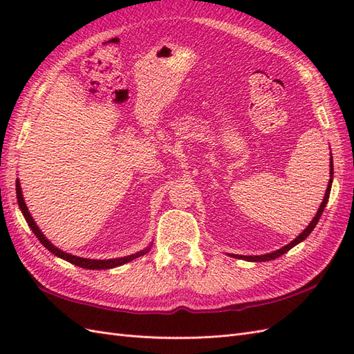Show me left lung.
<instances>
[{
  "label": "left lung",
  "mask_w": 354,
  "mask_h": 354,
  "mask_svg": "<svg viewBox=\"0 0 354 354\" xmlns=\"http://www.w3.org/2000/svg\"><path fill=\"white\" fill-rule=\"evenodd\" d=\"M332 177H334V162H332V156H330V178H329V183H328V189H326L325 198H324L322 203H320V208L317 209V214H316V216H315V218L312 220V223L308 224L307 229H304V232H303L301 234H299V236H297V238H295V239H294L291 243L285 245L283 248L277 250V251H274V252H270V254H264V255H255V257H251V255H233L234 259H243V260H246V261H270V260H274V259H277V257L283 255L285 252H288V251L291 250V248H294V246H295L297 243L303 242V241H304V239L308 236V234L313 232V229L316 227V224H317V221H319L320 216H322V212H324V209H325V207H326L328 199H329V194H330Z\"/></svg>",
  "instance_id": "8db88e82"
}]
</instances>
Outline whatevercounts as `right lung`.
Here are the masks:
<instances>
[{
	"label": "right lung",
	"mask_w": 354,
	"mask_h": 354,
	"mask_svg": "<svg viewBox=\"0 0 354 354\" xmlns=\"http://www.w3.org/2000/svg\"><path fill=\"white\" fill-rule=\"evenodd\" d=\"M16 194H17L19 207H20V209H22L24 216H25V218H26V221H28V224H29V227L32 229V232L35 233V236L39 239V242H41L42 245H44L50 252H53L55 255L60 257V259L66 260V261H69V263H72V264H75V266L84 267V269H93V270H94V269H95V270H100V269H112V267L125 264V263H128V261H131V260L137 259V257H142V255H145L149 250H151V248H146V250H143V251H140V252H137V254L128 255V257H122V259H115V260H88V259H81V257L71 255V254L63 252V251L57 250L55 245L50 243L48 239H46L44 234L41 233V230L38 229V226L35 224L34 218L30 217V214H29V211H28V208H26V203H25L24 196H22V189H20L19 180H17V183H16Z\"/></svg>",
	"instance_id": "1"
}]
</instances>
